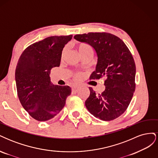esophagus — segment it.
<instances>
[{"mask_svg":"<svg viewBox=\"0 0 158 158\" xmlns=\"http://www.w3.org/2000/svg\"><path fill=\"white\" fill-rule=\"evenodd\" d=\"M78 91H79V88H78V87L74 86L72 88V92H73V93H77Z\"/></svg>","mask_w":158,"mask_h":158,"instance_id":"obj_1","label":"esophagus"}]
</instances>
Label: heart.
Wrapping results in <instances>:
<instances>
[{
    "mask_svg": "<svg viewBox=\"0 0 158 158\" xmlns=\"http://www.w3.org/2000/svg\"><path fill=\"white\" fill-rule=\"evenodd\" d=\"M77 49L80 54L82 56L86 55L88 54H92L94 52V49L92 47L88 44H85V43H82V44H80L77 46ZM64 53V50L63 51V56ZM74 79L76 80H79L82 78V74L80 73H76L74 76Z\"/></svg>",
    "mask_w": 158,
    "mask_h": 158,
    "instance_id": "1",
    "label": "heart"
}]
</instances>
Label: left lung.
<instances>
[{
    "mask_svg": "<svg viewBox=\"0 0 158 158\" xmlns=\"http://www.w3.org/2000/svg\"><path fill=\"white\" fill-rule=\"evenodd\" d=\"M74 39L92 46L97 52L96 70L89 80L104 77L105 89L97 95L92 88L85 105L89 112L102 121H112L128 108L135 91L136 65L125 43L107 32L78 34Z\"/></svg>",
    "mask_w": 158,
    "mask_h": 158,
    "instance_id": "8db88e82",
    "label": "left lung"
}]
</instances>
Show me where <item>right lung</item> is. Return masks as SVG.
Returning a JSON list of instances; mask_svg holds the SVG:
<instances>
[{"instance_id":"right-lung-1","label":"right lung","mask_w":158,"mask_h":158,"mask_svg":"<svg viewBox=\"0 0 158 158\" xmlns=\"http://www.w3.org/2000/svg\"><path fill=\"white\" fill-rule=\"evenodd\" d=\"M73 35L51 36L34 43L23 51L16 68L17 94L22 107L38 121L55 117L71 94L69 85H53L49 74L59 66L62 51Z\"/></svg>"}]
</instances>
